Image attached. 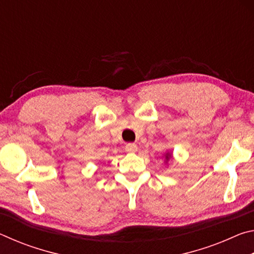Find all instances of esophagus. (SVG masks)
<instances>
[{"instance_id": "obj_1", "label": "esophagus", "mask_w": 254, "mask_h": 254, "mask_svg": "<svg viewBox=\"0 0 254 254\" xmlns=\"http://www.w3.org/2000/svg\"><path fill=\"white\" fill-rule=\"evenodd\" d=\"M126 150L127 152H135V151H137V145L134 143H127L126 147Z\"/></svg>"}]
</instances>
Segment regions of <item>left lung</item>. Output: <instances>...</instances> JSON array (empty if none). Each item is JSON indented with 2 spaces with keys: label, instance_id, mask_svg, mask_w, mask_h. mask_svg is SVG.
Masks as SVG:
<instances>
[{
  "label": "left lung",
  "instance_id": "obj_1",
  "mask_svg": "<svg viewBox=\"0 0 254 254\" xmlns=\"http://www.w3.org/2000/svg\"><path fill=\"white\" fill-rule=\"evenodd\" d=\"M163 158H165V163L167 165L170 159H173V153H171V151H167L165 154H163Z\"/></svg>",
  "mask_w": 254,
  "mask_h": 254
}]
</instances>
